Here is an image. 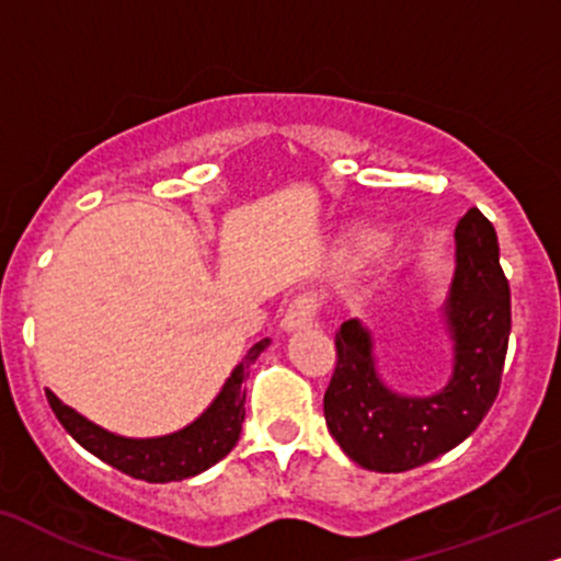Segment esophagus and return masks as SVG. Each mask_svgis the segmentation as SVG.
I'll return each instance as SVG.
<instances>
[{
	"mask_svg": "<svg viewBox=\"0 0 561 561\" xmlns=\"http://www.w3.org/2000/svg\"><path fill=\"white\" fill-rule=\"evenodd\" d=\"M314 312H317V304L312 296H296V299L288 304L286 314H283L280 320V328L286 330V333H296V330H307L309 324L314 320Z\"/></svg>",
	"mask_w": 561,
	"mask_h": 561,
	"instance_id": "obj_1",
	"label": "esophagus"
}]
</instances>
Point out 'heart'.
Instances as JSON below:
<instances>
[{
  "label": "heart",
  "instance_id": "obj_1",
  "mask_svg": "<svg viewBox=\"0 0 561 561\" xmlns=\"http://www.w3.org/2000/svg\"><path fill=\"white\" fill-rule=\"evenodd\" d=\"M369 247H371V228H366V226L345 228V231L335 241L337 265H343V267L358 265ZM408 247H411V241H408L403 231L382 233V237L375 241V249H371V260L377 262L379 270L390 273V270H396L400 262L405 260Z\"/></svg>",
  "mask_w": 561,
  "mask_h": 561
}]
</instances>
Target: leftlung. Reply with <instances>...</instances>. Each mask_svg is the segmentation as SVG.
I'll list each match as a JSON object with an SVG mask.
<instances>
[{
  "label": "left lung",
  "mask_w": 561,
  "mask_h": 561,
  "mask_svg": "<svg viewBox=\"0 0 561 561\" xmlns=\"http://www.w3.org/2000/svg\"><path fill=\"white\" fill-rule=\"evenodd\" d=\"M453 371L432 396H403L379 375L375 337L358 320L335 335L337 364L324 392V421L351 460L400 473L471 437L500 392L510 341V286L494 226L471 207L455 228V273L442 307Z\"/></svg>",
  "instance_id": "left-lung-1"
}]
</instances>
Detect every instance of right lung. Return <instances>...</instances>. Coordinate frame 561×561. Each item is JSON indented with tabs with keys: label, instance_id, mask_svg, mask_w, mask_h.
<instances>
[{
	"label": "right lung",
	"instance_id": "1",
	"mask_svg": "<svg viewBox=\"0 0 561 561\" xmlns=\"http://www.w3.org/2000/svg\"><path fill=\"white\" fill-rule=\"evenodd\" d=\"M267 345L270 337L254 343L247 356L233 366L213 403L192 424L163 437H122L61 403L51 390H46V398L69 437L116 471L148 483L184 481L224 460L239 442L241 421H244L247 369L249 364L257 362Z\"/></svg>",
	"mask_w": 561,
	"mask_h": 561
}]
</instances>
